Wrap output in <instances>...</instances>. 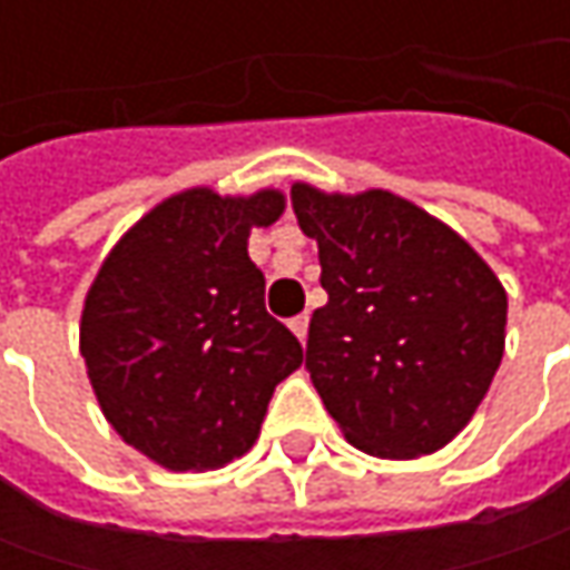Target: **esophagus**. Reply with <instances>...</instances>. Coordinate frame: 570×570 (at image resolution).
<instances>
[{"label": "esophagus", "mask_w": 570, "mask_h": 570, "mask_svg": "<svg viewBox=\"0 0 570 570\" xmlns=\"http://www.w3.org/2000/svg\"><path fill=\"white\" fill-rule=\"evenodd\" d=\"M307 323H311V317L307 314H301V317H295L288 326H292V333H295L297 340H301V345L307 342Z\"/></svg>", "instance_id": "obj_1"}]
</instances>
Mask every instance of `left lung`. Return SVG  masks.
I'll list each match as a JSON object with an SVG mask.
<instances>
[{
  "label": "left lung",
  "mask_w": 570,
  "mask_h": 570,
  "mask_svg": "<svg viewBox=\"0 0 570 570\" xmlns=\"http://www.w3.org/2000/svg\"><path fill=\"white\" fill-rule=\"evenodd\" d=\"M317 240L320 285L307 371L326 412L364 453L412 460L450 444L504 355L508 295L470 244L386 189L292 187Z\"/></svg>",
  "instance_id": "8db88e82"
}]
</instances>
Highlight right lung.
Wrapping results in <instances>:
<instances>
[{
  "label": "right lung",
  "mask_w": 570,
  "mask_h": 570,
  "mask_svg": "<svg viewBox=\"0 0 570 570\" xmlns=\"http://www.w3.org/2000/svg\"><path fill=\"white\" fill-rule=\"evenodd\" d=\"M282 212L278 189H184L122 234L88 288L78 336L100 412L165 470L244 456L275 383L304 362L266 314V278L247 253L250 228Z\"/></svg>",
  "instance_id": "right-lung-1"
}]
</instances>
